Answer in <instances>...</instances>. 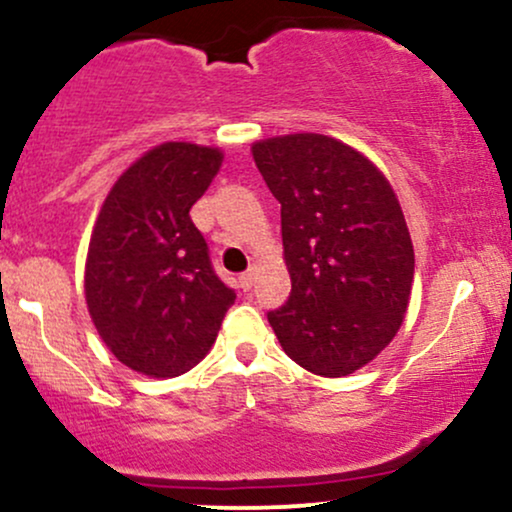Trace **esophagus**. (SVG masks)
I'll return each instance as SVG.
<instances>
[{
	"label": "esophagus",
	"instance_id": "34e87169",
	"mask_svg": "<svg viewBox=\"0 0 512 512\" xmlns=\"http://www.w3.org/2000/svg\"><path fill=\"white\" fill-rule=\"evenodd\" d=\"M238 284L243 291H250L252 286H255V269H248V272H243L238 276Z\"/></svg>",
	"mask_w": 512,
	"mask_h": 512
}]
</instances>
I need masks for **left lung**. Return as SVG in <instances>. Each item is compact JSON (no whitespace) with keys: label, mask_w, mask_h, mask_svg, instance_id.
Segmentation results:
<instances>
[{"label":"left lung","mask_w":512,"mask_h":512,"mask_svg":"<svg viewBox=\"0 0 512 512\" xmlns=\"http://www.w3.org/2000/svg\"><path fill=\"white\" fill-rule=\"evenodd\" d=\"M281 204L291 296L269 325L298 366L342 378L392 342L409 305L414 248L390 182L325 134L252 146Z\"/></svg>","instance_id":"1"}]
</instances>
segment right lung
Instances as JSON below:
<instances>
[{"label":"right lung","instance_id":"1","mask_svg":"<svg viewBox=\"0 0 512 512\" xmlns=\"http://www.w3.org/2000/svg\"><path fill=\"white\" fill-rule=\"evenodd\" d=\"M221 158L185 142L151 149L115 182L88 243L93 325L117 361L151 378L197 366L236 303L190 219Z\"/></svg>","mask_w":512,"mask_h":512}]
</instances>
